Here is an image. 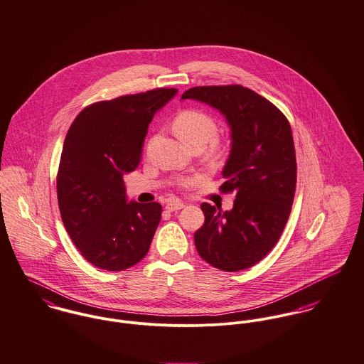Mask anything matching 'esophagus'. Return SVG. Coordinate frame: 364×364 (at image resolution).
Instances as JSON below:
<instances>
[{
  "label": "esophagus",
  "mask_w": 364,
  "mask_h": 364,
  "mask_svg": "<svg viewBox=\"0 0 364 364\" xmlns=\"http://www.w3.org/2000/svg\"><path fill=\"white\" fill-rule=\"evenodd\" d=\"M184 208V203L178 200H173V201H168L166 203V209L168 212H176V210H180Z\"/></svg>",
  "instance_id": "esophagus-1"
}]
</instances>
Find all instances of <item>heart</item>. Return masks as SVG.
<instances>
[{
  "instance_id": "b5f03b06",
  "label": "heart",
  "mask_w": 364,
  "mask_h": 364,
  "mask_svg": "<svg viewBox=\"0 0 364 364\" xmlns=\"http://www.w3.org/2000/svg\"><path fill=\"white\" fill-rule=\"evenodd\" d=\"M173 129L176 135L191 148L194 145L205 146L209 141L215 139L219 132V125L208 113L197 109H187L176 116Z\"/></svg>"
}]
</instances>
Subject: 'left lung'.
Instances as JSON below:
<instances>
[{"mask_svg":"<svg viewBox=\"0 0 364 364\" xmlns=\"http://www.w3.org/2000/svg\"><path fill=\"white\" fill-rule=\"evenodd\" d=\"M181 99L219 110L232 131L222 170V193H235L230 210L203 202L205 222L194 235L197 251L212 267L236 272L259 262L279 240L296 191L291 128L269 100L242 85L197 86Z\"/></svg>","mask_w":364,"mask_h":364,"instance_id":"1","label":"left lung"}]
</instances>
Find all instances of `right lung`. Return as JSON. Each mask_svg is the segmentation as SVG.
Listing matches in <instances>:
<instances>
[{
	"instance_id": "add662e5",
	"label": "right lung",
	"mask_w": 364,
	"mask_h": 364,
	"mask_svg": "<svg viewBox=\"0 0 364 364\" xmlns=\"http://www.w3.org/2000/svg\"><path fill=\"white\" fill-rule=\"evenodd\" d=\"M176 93L159 87L93 103L68 129L57 174L60 213L82 257L100 269H127L151 247L162 205L127 202L122 176L138 167L148 125Z\"/></svg>"
}]
</instances>
